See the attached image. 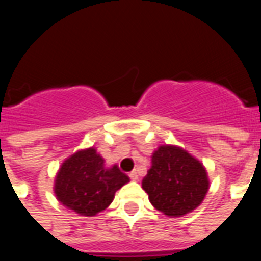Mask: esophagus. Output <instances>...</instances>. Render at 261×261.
I'll return each mask as SVG.
<instances>
[{
	"label": "esophagus",
	"mask_w": 261,
	"mask_h": 261,
	"mask_svg": "<svg viewBox=\"0 0 261 261\" xmlns=\"http://www.w3.org/2000/svg\"><path fill=\"white\" fill-rule=\"evenodd\" d=\"M128 176H130V179L133 180V181H136V180L139 179V176H138V172H136V170H134V171H131L130 174H128Z\"/></svg>",
	"instance_id": "obj_1"
}]
</instances>
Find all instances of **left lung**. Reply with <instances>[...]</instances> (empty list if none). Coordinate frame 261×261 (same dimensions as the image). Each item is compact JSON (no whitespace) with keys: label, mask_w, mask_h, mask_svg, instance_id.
<instances>
[{"label":"left lung","mask_w":261,"mask_h":261,"mask_svg":"<svg viewBox=\"0 0 261 261\" xmlns=\"http://www.w3.org/2000/svg\"><path fill=\"white\" fill-rule=\"evenodd\" d=\"M142 186L158 211L175 218L198 207L210 182L203 165L187 150L161 145L153 153L152 166Z\"/></svg>","instance_id":"left-lung-1"}]
</instances>
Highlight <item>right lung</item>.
Masks as SVG:
<instances>
[{
  "instance_id": "right-lung-1",
  "label": "right lung",
  "mask_w": 261,
  "mask_h": 261,
  "mask_svg": "<svg viewBox=\"0 0 261 261\" xmlns=\"http://www.w3.org/2000/svg\"><path fill=\"white\" fill-rule=\"evenodd\" d=\"M128 181L127 175L117 165L106 167L103 157L94 148H89L64 161L54 192L65 207L82 216H95L108 207L114 193Z\"/></svg>"
}]
</instances>
